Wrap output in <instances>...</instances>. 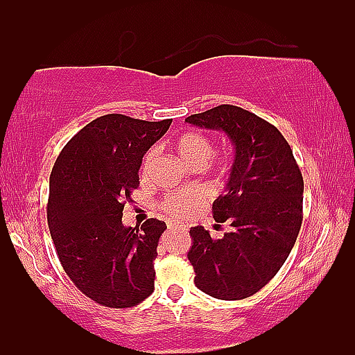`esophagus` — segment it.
<instances>
[{"mask_svg":"<svg viewBox=\"0 0 355 355\" xmlns=\"http://www.w3.org/2000/svg\"><path fill=\"white\" fill-rule=\"evenodd\" d=\"M167 227H168V229H180V224H178V222H175V220H168Z\"/></svg>","mask_w":355,"mask_h":355,"instance_id":"34e87169","label":"esophagus"}]
</instances>
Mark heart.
<instances>
[{
	"mask_svg": "<svg viewBox=\"0 0 355 355\" xmlns=\"http://www.w3.org/2000/svg\"><path fill=\"white\" fill-rule=\"evenodd\" d=\"M175 148H177V153L180 154V157L185 160L190 167H195V165H202V167H205L212 154V141L209 136L198 133V131H190V133L182 135L180 138L177 139ZM154 157L155 149H150L146 153L143 165H141L143 172H148ZM225 164L227 157L225 155H220L219 167H225ZM201 202V195H198V193H173V195L164 198L162 209L165 214L175 217V219H185V217L190 216Z\"/></svg>",
	"mask_w": 355,
	"mask_h": 355,
	"instance_id": "b5f03b06",
	"label": "heart"
}]
</instances>
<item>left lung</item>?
Here are the masks:
<instances>
[{
	"mask_svg": "<svg viewBox=\"0 0 355 355\" xmlns=\"http://www.w3.org/2000/svg\"><path fill=\"white\" fill-rule=\"evenodd\" d=\"M185 121L222 131L235 150L225 195L212 202L216 222H229L232 232L214 240L205 227H191L195 284L220 300L247 299L276 276L294 248L304 178L281 131L252 112L219 105Z\"/></svg>",
	"mask_w": 355,
	"mask_h": 355,
	"instance_id": "obj_1",
	"label": "left lung"
}]
</instances>
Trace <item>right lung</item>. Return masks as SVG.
Instances as JSON below:
<instances>
[{
    "label": "right lung",
    "instance_id": "obj_1",
    "mask_svg": "<svg viewBox=\"0 0 355 355\" xmlns=\"http://www.w3.org/2000/svg\"><path fill=\"white\" fill-rule=\"evenodd\" d=\"M172 120L144 121L110 113L74 135L51 168L46 219L60 263L83 294L128 309L154 292V259L164 220L139 229L121 222L139 187V167Z\"/></svg>",
    "mask_w": 355,
    "mask_h": 355
}]
</instances>
